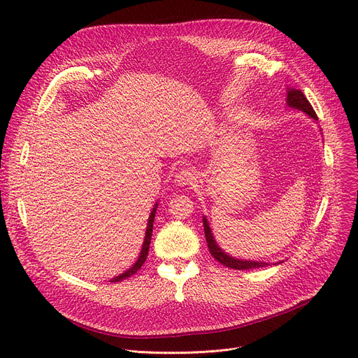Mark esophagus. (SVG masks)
Returning <instances> with one entry per match:
<instances>
[{"label": "esophagus", "instance_id": "esophagus-1", "mask_svg": "<svg viewBox=\"0 0 358 358\" xmlns=\"http://www.w3.org/2000/svg\"><path fill=\"white\" fill-rule=\"evenodd\" d=\"M176 184L180 185V187H184V185H190L196 181V174L192 171V169H181V171H178L176 174Z\"/></svg>", "mask_w": 358, "mask_h": 358}]
</instances>
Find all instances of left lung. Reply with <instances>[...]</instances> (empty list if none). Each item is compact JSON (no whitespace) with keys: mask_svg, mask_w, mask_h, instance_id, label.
I'll return each instance as SVG.
<instances>
[{"mask_svg":"<svg viewBox=\"0 0 358 358\" xmlns=\"http://www.w3.org/2000/svg\"><path fill=\"white\" fill-rule=\"evenodd\" d=\"M286 103L289 107L292 108H296V110H300L306 113V115L313 119V120H317V116L316 113L313 110V107L310 106V103L308 101V99L305 97V94L300 91V90H296V88H287V99H286ZM203 227H204V235H206V241H208V247H209V251L210 254L213 255L215 259H217L220 264L227 266L229 268H235V270H250V268H259V267H266V266H270L268 262L266 261H251V259H239V258H235L229 254L224 252L219 245L217 242L212 234V229L209 227V222L208 219H206V216H203ZM281 261L278 262H273V264H280Z\"/></svg>","mask_w":358,"mask_h":358,"instance_id":"obj_1","label":"left lung"}]
</instances>
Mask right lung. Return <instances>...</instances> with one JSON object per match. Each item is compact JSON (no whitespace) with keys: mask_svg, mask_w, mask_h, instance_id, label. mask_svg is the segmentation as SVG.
Instances as JSON below:
<instances>
[{"mask_svg":"<svg viewBox=\"0 0 358 358\" xmlns=\"http://www.w3.org/2000/svg\"><path fill=\"white\" fill-rule=\"evenodd\" d=\"M157 208H158V201L155 203L152 212H150L149 215V219H148V224H146V232H145V239H143V243H142V250H141V254H139V258L136 259V262L134 266H131L130 268H127L124 273H122L120 275L117 277H113L110 281H122V280H126L127 277L134 275L138 270H141V267L143 266V262L148 257V251H149V243H150V238H152V229H154V219H155V213H157Z\"/></svg>","mask_w":358,"mask_h":358,"instance_id":"add662e5","label":"right lung"}]
</instances>
